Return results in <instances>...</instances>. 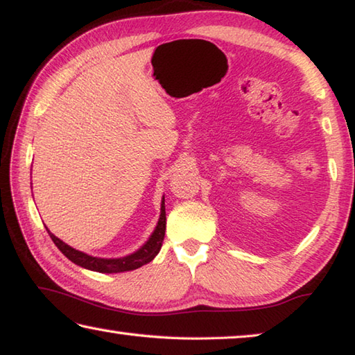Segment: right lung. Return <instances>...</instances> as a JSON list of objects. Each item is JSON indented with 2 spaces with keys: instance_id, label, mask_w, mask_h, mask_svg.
I'll use <instances>...</instances> for the list:
<instances>
[{
  "instance_id": "add662e5",
  "label": "right lung",
  "mask_w": 355,
  "mask_h": 355,
  "mask_svg": "<svg viewBox=\"0 0 355 355\" xmlns=\"http://www.w3.org/2000/svg\"><path fill=\"white\" fill-rule=\"evenodd\" d=\"M165 224H166V216H165V199H162V205H160V218L159 223L156 225L155 232H153L151 238L146 241V243L140 247V249L135 253H131L128 257L123 258H114V259H106V258H96L91 255H86L83 252H78L76 249H72L68 244H64L62 239H58L55 235L48 230L49 236L52 238L53 244H55L60 252L63 255L71 259L72 263H76L77 266H82L85 269L100 272V273H117V272H128V270H135L137 267L144 266L146 263L155 258L160 247H162L164 243V236H165Z\"/></svg>"
}]
</instances>
